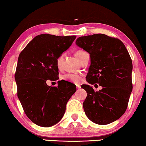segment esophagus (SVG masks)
Segmentation results:
<instances>
[{"mask_svg": "<svg viewBox=\"0 0 146 146\" xmlns=\"http://www.w3.org/2000/svg\"><path fill=\"white\" fill-rule=\"evenodd\" d=\"M76 88H77V89H80V88H81V85L77 84V85H76Z\"/></svg>", "mask_w": 146, "mask_h": 146, "instance_id": "34e87169", "label": "esophagus"}]
</instances>
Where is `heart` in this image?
<instances>
[{
    "instance_id": "heart-1",
    "label": "heart",
    "mask_w": 146,
    "mask_h": 146,
    "mask_svg": "<svg viewBox=\"0 0 146 146\" xmlns=\"http://www.w3.org/2000/svg\"><path fill=\"white\" fill-rule=\"evenodd\" d=\"M83 51L79 50L77 51L75 53V56H76V58H78V57L82 53H83ZM61 60H62V56H60L56 60V66L58 68H60V64H61ZM81 76L80 74H65L62 76V79L64 80V81L71 82V83H79L81 81Z\"/></svg>"
}]
</instances>
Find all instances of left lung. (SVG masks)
<instances>
[{
  "label": "left lung",
  "instance_id": "8db88e82",
  "mask_svg": "<svg viewBox=\"0 0 146 146\" xmlns=\"http://www.w3.org/2000/svg\"><path fill=\"white\" fill-rule=\"evenodd\" d=\"M76 44L90 56L87 81L102 87L94 92L90 85L81 86L87 92L83 104L86 116L99 125L115 121L125 113L132 90V62L127 49L119 39L102 34L78 37Z\"/></svg>",
  "mask_w": 146,
  "mask_h": 146
}]
</instances>
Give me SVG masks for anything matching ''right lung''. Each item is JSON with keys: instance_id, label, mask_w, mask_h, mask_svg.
<instances>
[{"instance_id": "add662e5", "label": "right lung", "mask_w": 146, "mask_h": 146, "mask_svg": "<svg viewBox=\"0 0 146 146\" xmlns=\"http://www.w3.org/2000/svg\"><path fill=\"white\" fill-rule=\"evenodd\" d=\"M76 36H36L21 52L15 73L17 95L27 117L37 125L50 127L64 115L66 104L76 90L70 82L47 86L58 79L56 60L71 46Z\"/></svg>"}]
</instances>
